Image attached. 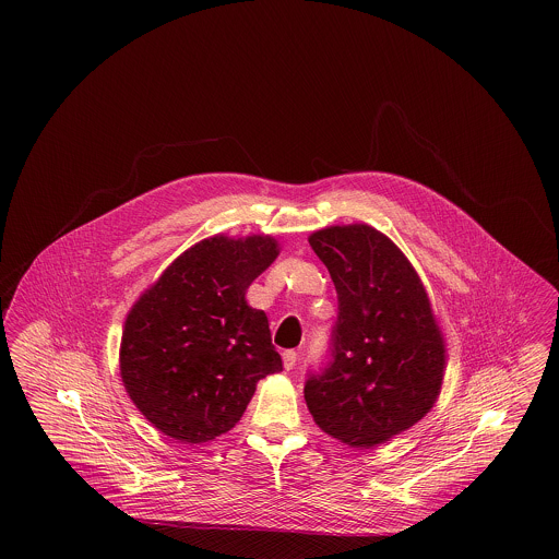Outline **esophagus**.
I'll list each match as a JSON object with an SVG mask.
<instances>
[{
    "label": "esophagus",
    "mask_w": 559,
    "mask_h": 559,
    "mask_svg": "<svg viewBox=\"0 0 559 559\" xmlns=\"http://www.w3.org/2000/svg\"><path fill=\"white\" fill-rule=\"evenodd\" d=\"M283 365H285L287 371H292L293 367L297 365V352H295V349H287V352L283 354Z\"/></svg>",
    "instance_id": "esophagus-1"
}]
</instances>
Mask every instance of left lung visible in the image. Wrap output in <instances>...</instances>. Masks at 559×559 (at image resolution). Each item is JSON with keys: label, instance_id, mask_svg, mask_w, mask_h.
<instances>
[{"label": "left lung", "instance_id": "left-lung-1", "mask_svg": "<svg viewBox=\"0 0 559 559\" xmlns=\"http://www.w3.org/2000/svg\"><path fill=\"white\" fill-rule=\"evenodd\" d=\"M340 312L329 360L308 372L304 399L317 426L367 449L415 426L438 399L444 344L417 272L399 247L367 224L310 237Z\"/></svg>", "mask_w": 559, "mask_h": 559}]
</instances>
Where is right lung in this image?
<instances>
[{
  "mask_svg": "<svg viewBox=\"0 0 559 559\" xmlns=\"http://www.w3.org/2000/svg\"><path fill=\"white\" fill-rule=\"evenodd\" d=\"M276 255L270 237L201 240L133 306L121 340V379L165 436L201 444L226 433L255 383L283 371L266 314L245 301Z\"/></svg>",
  "mask_w": 559,
  "mask_h": 559,
  "instance_id": "obj_1",
  "label": "right lung"
}]
</instances>
